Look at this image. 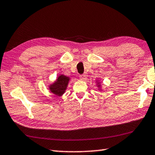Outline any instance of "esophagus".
Listing matches in <instances>:
<instances>
[{"label": "esophagus", "instance_id": "34e87169", "mask_svg": "<svg viewBox=\"0 0 155 155\" xmlns=\"http://www.w3.org/2000/svg\"><path fill=\"white\" fill-rule=\"evenodd\" d=\"M87 74H86V73H85V74H81V75L79 76L80 79L82 80V81H85V80L87 79Z\"/></svg>", "mask_w": 155, "mask_h": 155}]
</instances>
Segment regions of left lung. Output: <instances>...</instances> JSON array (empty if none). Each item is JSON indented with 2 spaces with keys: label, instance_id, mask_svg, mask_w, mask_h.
Returning a JSON list of instances; mask_svg holds the SVG:
<instances>
[{
  "label": "left lung",
  "instance_id": "1",
  "mask_svg": "<svg viewBox=\"0 0 155 155\" xmlns=\"http://www.w3.org/2000/svg\"><path fill=\"white\" fill-rule=\"evenodd\" d=\"M97 85H98V87H101V85H100L99 83H98V84H97Z\"/></svg>",
  "mask_w": 155,
  "mask_h": 155
}]
</instances>
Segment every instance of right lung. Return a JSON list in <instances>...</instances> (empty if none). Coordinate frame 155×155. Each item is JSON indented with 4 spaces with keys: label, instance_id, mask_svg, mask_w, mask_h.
<instances>
[{
    "label": "right lung",
    "instance_id": "add662e5",
    "mask_svg": "<svg viewBox=\"0 0 155 155\" xmlns=\"http://www.w3.org/2000/svg\"><path fill=\"white\" fill-rule=\"evenodd\" d=\"M70 78L65 75H59L55 82L49 85V90L52 93L57 96H61L65 93L67 89Z\"/></svg>",
    "mask_w": 155,
    "mask_h": 155
}]
</instances>
